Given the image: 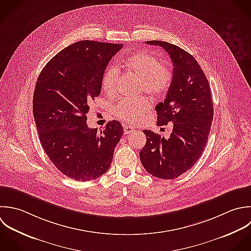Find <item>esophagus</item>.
I'll return each instance as SVG.
<instances>
[{
  "mask_svg": "<svg viewBox=\"0 0 251 251\" xmlns=\"http://www.w3.org/2000/svg\"><path fill=\"white\" fill-rule=\"evenodd\" d=\"M123 128H124V133H125V134H129V133H131V132L134 130V127H133V126L127 125V124H125V125L123 126Z\"/></svg>",
  "mask_w": 251,
  "mask_h": 251,
  "instance_id": "esophagus-1",
  "label": "esophagus"
}]
</instances>
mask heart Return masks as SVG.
I'll list each match as a JSON object with an SVG mask.
<instances>
[{
	"mask_svg": "<svg viewBox=\"0 0 251 251\" xmlns=\"http://www.w3.org/2000/svg\"><path fill=\"white\" fill-rule=\"evenodd\" d=\"M123 66L141 79V89L146 93L159 97L170 88L173 74L170 67L160 63L157 57L145 52L138 51L123 61ZM118 71L115 67H107L101 77V88L107 95H113L116 90ZM151 103L147 97L138 99H124L114 108L115 114L120 119L136 123L151 109Z\"/></svg>",
	"mask_w": 251,
	"mask_h": 251,
	"instance_id": "b5f03b06",
	"label": "heart"
}]
</instances>
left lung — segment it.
Instances as JSON below:
<instances>
[{
	"label": "left lung",
	"mask_w": 251,
	"mask_h": 251,
	"mask_svg": "<svg viewBox=\"0 0 251 251\" xmlns=\"http://www.w3.org/2000/svg\"><path fill=\"white\" fill-rule=\"evenodd\" d=\"M163 48L173 63V78L164 101L156 107L157 125L173 123L168 139L144 130L147 143L140 159L147 172L160 179H175L200 159L213 120V102L208 80L196 58L178 46L147 41Z\"/></svg>",
	"instance_id": "left-lung-1"
}]
</instances>
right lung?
<instances>
[{
	"instance_id": "obj_1",
	"label": "right lung",
	"mask_w": 251,
	"mask_h": 251,
	"mask_svg": "<svg viewBox=\"0 0 251 251\" xmlns=\"http://www.w3.org/2000/svg\"><path fill=\"white\" fill-rule=\"evenodd\" d=\"M121 44L76 42L55 54L43 68L33 96V113L41 145L65 176L95 180L110 167L124 131L117 120L103 130L87 125L90 101L100 96L101 77Z\"/></svg>"
}]
</instances>
